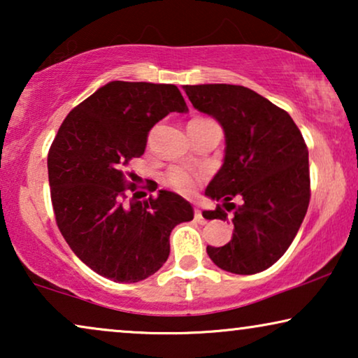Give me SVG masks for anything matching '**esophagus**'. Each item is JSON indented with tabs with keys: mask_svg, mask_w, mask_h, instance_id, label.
I'll return each instance as SVG.
<instances>
[{
	"mask_svg": "<svg viewBox=\"0 0 358 358\" xmlns=\"http://www.w3.org/2000/svg\"><path fill=\"white\" fill-rule=\"evenodd\" d=\"M194 217H195V222L200 223V224H205V223H207V220L203 218V215H202V212H200L199 208H195V213H194Z\"/></svg>",
	"mask_w": 358,
	"mask_h": 358,
	"instance_id": "1",
	"label": "esophagus"
}]
</instances>
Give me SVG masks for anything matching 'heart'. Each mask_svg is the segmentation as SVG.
<instances>
[{
	"instance_id": "heart-1",
	"label": "heart",
	"mask_w": 358,
	"mask_h": 358,
	"mask_svg": "<svg viewBox=\"0 0 358 358\" xmlns=\"http://www.w3.org/2000/svg\"><path fill=\"white\" fill-rule=\"evenodd\" d=\"M213 120L210 119H194L190 120L189 124L192 125H205V124H212ZM199 180V174L192 173V171L189 169H184V168H171L168 173L164 174V182L169 185V187H173L176 190H179V192L182 194H190L192 190L195 189V184H197Z\"/></svg>"
}]
</instances>
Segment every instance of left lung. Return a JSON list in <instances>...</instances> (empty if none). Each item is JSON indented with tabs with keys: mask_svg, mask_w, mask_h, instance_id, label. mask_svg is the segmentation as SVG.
Instances as JSON below:
<instances>
[{
	"mask_svg": "<svg viewBox=\"0 0 358 358\" xmlns=\"http://www.w3.org/2000/svg\"><path fill=\"white\" fill-rule=\"evenodd\" d=\"M195 109L224 130L223 166L205 189L222 205L203 212L228 220L231 241L207 246L223 271L252 275L273 266L295 239L310 205V164L301 131L285 110L244 86H184ZM235 202L233 203L232 200Z\"/></svg>",
	"mask_w": 358,
	"mask_h": 358,
	"instance_id": "1",
	"label": "left lung"
}]
</instances>
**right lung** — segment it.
<instances>
[{
	"label": "right lung",
	"mask_w": 358,
	"mask_h": 358,
	"mask_svg": "<svg viewBox=\"0 0 358 358\" xmlns=\"http://www.w3.org/2000/svg\"><path fill=\"white\" fill-rule=\"evenodd\" d=\"M169 112H187L178 86L110 81L66 115L48 151L58 229L87 267L114 282L158 272L173 228L194 218L192 205L169 190L126 202L136 184L124 166L145 153L150 130Z\"/></svg>",
	"instance_id": "add662e5"
}]
</instances>
